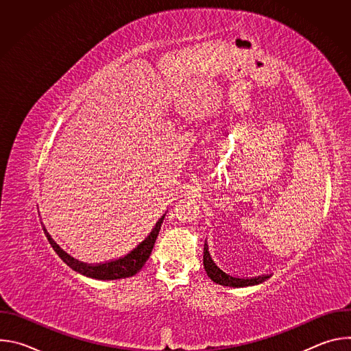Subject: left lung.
I'll return each mask as SVG.
<instances>
[{
  "mask_svg": "<svg viewBox=\"0 0 351 351\" xmlns=\"http://www.w3.org/2000/svg\"><path fill=\"white\" fill-rule=\"evenodd\" d=\"M204 268L207 271V275L218 285L222 286H230V287H245V286H252V285H257L261 283L263 280H265L268 276L263 275V276H257V278H239L234 275H229L225 271H222L215 261L213 260L207 244L204 245Z\"/></svg>",
  "mask_w": 351,
  "mask_h": 351,
  "instance_id": "left-lung-1",
  "label": "left lung"
}]
</instances>
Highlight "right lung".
<instances>
[{"mask_svg": "<svg viewBox=\"0 0 351 351\" xmlns=\"http://www.w3.org/2000/svg\"><path fill=\"white\" fill-rule=\"evenodd\" d=\"M165 215L162 218H160V221L157 222V225L154 226V229L152 230L144 241H141L133 252H130L128 256H125L123 258H119L117 261H111L107 264H101V265H87L83 263H79L76 260H73L71 256H68L64 250L60 248V245L51 239L47 233V230L44 229L48 241L51 243L53 248L57 252V254L62 258V261L65 264H68L73 271L86 275L88 278L93 279H101V280H114V279H122V278H129L136 275L143 265L145 264V261L149 258V254H152L156 240L158 237L162 221H164Z\"/></svg>", "mask_w": 351, "mask_h": 351, "instance_id": "add662e5", "label": "right lung"}]
</instances>
